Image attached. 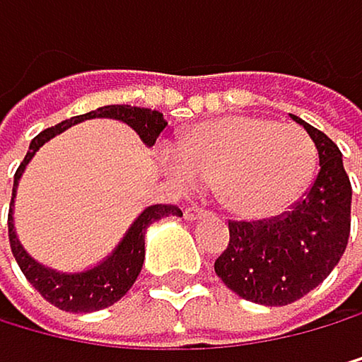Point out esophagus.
Returning a JSON list of instances; mask_svg holds the SVG:
<instances>
[{
  "mask_svg": "<svg viewBox=\"0 0 362 362\" xmlns=\"http://www.w3.org/2000/svg\"><path fill=\"white\" fill-rule=\"evenodd\" d=\"M209 215V211L206 209H202V206H188V209H185V217H188V220H199V217H206Z\"/></svg>",
  "mask_w": 362,
  "mask_h": 362,
  "instance_id": "1",
  "label": "esophagus"
}]
</instances>
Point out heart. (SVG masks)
<instances>
[{
  "instance_id": "b5f03b06",
  "label": "heart",
  "mask_w": 362,
  "mask_h": 362,
  "mask_svg": "<svg viewBox=\"0 0 362 362\" xmlns=\"http://www.w3.org/2000/svg\"><path fill=\"white\" fill-rule=\"evenodd\" d=\"M181 179L215 185L228 213L263 220L288 211L317 170V147L297 124L233 115L190 129L174 147Z\"/></svg>"
}]
</instances>
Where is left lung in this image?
<instances>
[{"label":"left lung","instance_id":"1","mask_svg":"<svg viewBox=\"0 0 362 362\" xmlns=\"http://www.w3.org/2000/svg\"><path fill=\"white\" fill-rule=\"evenodd\" d=\"M292 119L317 147L315 181L276 217L228 220V247L215 260L226 288L263 306H288L317 288L342 258L351 228V183L338 145L297 115Z\"/></svg>","mask_w":362,"mask_h":362}]
</instances>
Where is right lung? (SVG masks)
<instances>
[{
  "label": "right lung",
  "instance_id": "obj_1",
  "mask_svg": "<svg viewBox=\"0 0 362 362\" xmlns=\"http://www.w3.org/2000/svg\"><path fill=\"white\" fill-rule=\"evenodd\" d=\"M93 117H110L119 119L129 124L131 129L140 136V140L147 147H153V142L160 136V131L168 127V122L163 119V113L151 108H138V106H124V104H113V106H102L97 110H90L86 115H76L61 122V124L45 129L38 134L29 145L24 160L20 163L18 172H15L13 181V197H11V209H8V240H11V252L18 260L22 274L29 279V284L40 292V295L54 304L56 308L67 310V313H93L113 306L127 295L129 288L136 284V279L145 263V231L149 224H153L160 217L168 215H183L179 206L172 204H156L142 211L136 222L129 226V231L119 240V245L113 249V254L106 256L102 263L83 269V272H58V269L45 267L38 260H33L24 252V247L18 240L13 226V204H15V192H18V183L22 179L24 168L29 165L33 153L38 151L47 140L54 136L63 134L65 129H70L76 122L93 119Z\"/></svg>",
  "mask_w": 362,
  "mask_h": 362
}]
</instances>
